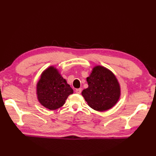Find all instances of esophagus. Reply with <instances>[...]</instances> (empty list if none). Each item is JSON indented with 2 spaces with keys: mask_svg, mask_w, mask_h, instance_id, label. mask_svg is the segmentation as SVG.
Instances as JSON below:
<instances>
[{
  "mask_svg": "<svg viewBox=\"0 0 156 156\" xmlns=\"http://www.w3.org/2000/svg\"><path fill=\"white\" fill-rule=\"evenodd\" d=\"M75 92H76V94H81V88H78V89H76Z\"/></svg>",
  "mask_w": 156,
  "mask_h": 156,
  "instance_id": "esophagus-1",
  "label": "esophagus"
}]
</instances>
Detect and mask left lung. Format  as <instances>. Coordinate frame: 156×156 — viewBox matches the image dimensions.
Masks as SVG:
<instances>
[{"instance_id": "left-lung-1", "label": "left lung", "mask_w": 156, "mask_h": 156, "mask_svg": "<svg viewBox=\"0 0 156 156\" xmlns=\"http://www.w3.org/2000/svg\"><path fill=\"white\" fill-rule=\"evenodd\" d=\"M88 87L81 95L93 109L103 112L115 105L121 97V87L114 74L102 66H95L87 78Z\"/></svg>"}]
</instances>
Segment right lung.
I'll return each instance as SVG.
<instances>
[{
  "label": "right lung",
  "instance_id": "right-lung-1",
  "mask_svg": "<svg viewBox=\"0 0 156 156\" xmlns=\"http://www.w3.org/2000/svg\"><path fill=\"white\" fill-rule=\"evenodd\" d=\"M72 94L73 90L54 66L41 74L37 83L36 94L38 102L44 108L50 110L60 108Z\"/></svg>",
  "mask_w": 156,
  "mask_h": 156
}]
</instances>
